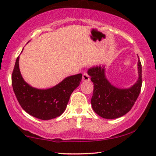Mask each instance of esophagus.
I'll list each match as a JSON object with an SVG mask.
<instances>
[{"instance_id":"1","label":"esophagus","mask_w":156,"mask_h":156,"mask_svg":"<svg viewBox=\"0 0 156 156\" xmlns=\"http://www.w3.org/2000/svg\"><path fill=\"white\" fill-rule=\"evenodd\" d=\"M82 81L83 82H89L90 81V76L88 75L87 72H84L82 75Z\"/></svg>"}]
</instances>
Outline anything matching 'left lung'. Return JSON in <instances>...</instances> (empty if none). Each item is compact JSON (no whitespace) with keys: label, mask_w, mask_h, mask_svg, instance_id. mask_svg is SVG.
Segmentation results:
<instances>
[{"label":"left lung","mask_w":156,"mask_h":156,"mask_svg":"<svg viewBox=\"0 0 156 156\" xmlns=\"http://www.w3.org/2000/svg\"><path fill=\"white\" fill-rule=\"evenodd\" d=\"M138 78L129 88H119L111 83L106 76L104 66H94L87 73L94 84L91 103L94 111L102 118L114 119L123 116L131 109L142 86V67L138 56Z\"/></svg>","instance_id":"left-lung-1"}]
</instances>
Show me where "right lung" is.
Masks as SVG:
<instances>
[{"mask_svg":"<svg viewBox=\"0 0 156 156\" xmlns=\"http://www.w3.org/2000/svg\"><path fill=\"white\" fill-rule=\"evenodd\" d=\"M19 58L20 55L12 74V86L21 107L27 114L42 120H50L62 114L72 93L80 84L82 74L67 76L51 88H35L21 75Z\"/></svg>","mask_w":156,"mask_h":156,"instance_id":"1","label":"right lung"}]
</instances>
